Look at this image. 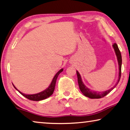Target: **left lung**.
<instances>
[{
	"instance_id": "obj_1",
	"label": "left lung",
	"mask_w": 130,
	"mask_h": 130,
	"mask_svg": "<svg viewBox=\"0 0 130 130\" xmlns=\"http://www.w3.org/2000/svg\"><path fill=\"white\" fill-rule=\"evenodd\" d=\"M113 47L115 49V53H116L117 61H118V63H119V79L118 81H117V83L116 84L114 87H112L110 89L106 90L104 92H98V91H92L91 90H90L89 88H88L86 86H85L84 83H83L82 80L81 76H80L79 73L77 71H76V73H77V80H78V84H79V88L80 91H82V93L84 95H85L87 97H88L91 99H98L104 97L105 96H106L107 94L109 93V92L112 91V90L116 87V86L117 85V84L119 83V81H120V77H121V63H122V59H121V55L120 50H119V48L116 43H114L113 44Z\"/></svg>"
}]
</instances>
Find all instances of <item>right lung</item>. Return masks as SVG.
<instances>
[{
    "mask_svg": "<svg viewBox=\"0 0 130 130\" xmlns=\"http://www.w3.org/2000/svg\"><path fill=\"white\" fill-rule=\"evenodd\" d=\"M63 71V69H61V70L58 72L56 73V75H55V76L53 78V79L51 82V83L50 84V85L49 86V87L46 89L44 91H43L40 92H39V93H37L35 94H30V95H27V94H25L22 93L21 92H20L19 90H18L17 88H15V86H14L13 84L14 87L15 88L17 91L20 92V93L22 95L25 97L28 98V100H31V101H41L43 100H44V99H46L47 98H48L49 96H51V95L53 94V92L54 91L55 89V83H56V80L57 79V77L59 75V73Z\"/></svg>",
    "mask_w": 130,
    "mask_h": 130,
    "instance_id": "1",
    "label": "right lung"
}]
</instances>
